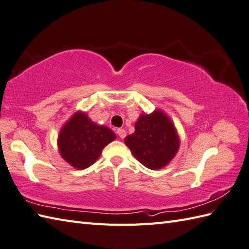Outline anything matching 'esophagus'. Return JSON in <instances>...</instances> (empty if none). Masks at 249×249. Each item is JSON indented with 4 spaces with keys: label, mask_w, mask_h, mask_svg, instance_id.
Returning <instances> with one entry per match:
<instances>
[{
    "label": "esophagus",
    "mask_w": 249,
    "mask_h": 249,
    "mask_svg": "<svg viewBox=\"0 0 249 249\" xmlns=\"http://www.w3.org/2000/svg\"><path fill=\"white\" fill-rule=\"evenodd\" d=\"M116 134H118V136L121 139H124L126 137V131L123 128H119L118 130H116Z\"/></svg>",
    "instance_id": "obj_1"
}]
</instances>
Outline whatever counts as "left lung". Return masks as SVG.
Here are the masks:
<instances>
[{"instance_id":"1","label":"left lung","mask_w":249,"mask_h":249,"mask_svg":"<svg viewBox=\"0 0 249 249\" xmlns=\"http://www.w3.org/2000/svg\"><path fill=\"white\" fill-rule=\"evenodd\" d=\"M125 144L142 165L160 169L178 150L179 141L172 122L161 111L142 114L135 124V133L125 138Z\"/></svg>"}]
</instances>
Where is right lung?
Instances as JSON below:
<instances>
[{
	"label": "right lung",
	"mask_w": 249,
	"mask_h": 249,
	"mask_svg": "<svg viewBox=\"0 0 249 249\" xmlns=\"http://www.w3.org/2000/svg\"><path fill=\"white\" fill-rule=\"evenodd\" d=\"M115 139L106 126L95 124L87 114L77 112L63 126L59 136L61 156L76 169H86L96 161L104 147Z\"/></svg>",
	"instance_id": "add662e5"
}]
</instances>
